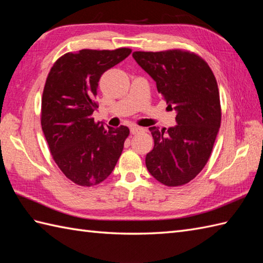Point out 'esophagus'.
Wrapping results in <instances>:
<instances>
[{
  "label": "esophagus",
  "instance_id": "obj_1",
  "mask_svg": "<svg viewBox=\"0 0 263 263\" xmlns=\"http://www.w3.org/2000/svg\"><path fill=\"white\" fill-rule=\"evenodd\" d=\"M140 132H143V128L142 127H139V126H136V125L131 126V133H132V135H138V133H140Z\"/></svg>",
  "mask_w": 263,
  "mask_h": 263
}]
</instances>
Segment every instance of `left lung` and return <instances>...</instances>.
I'll return each instance as SVG.
<instances>
[{"instance_id":"1","label":"left lung","mask_w":263,"mask_h":263,"mask_svg":"<svg viewBox=\"0 0 263 263\" xmlns=\"http://www.w3.org/2000/svg\"><path fill=\"white\" fill-rule=\"evenodd\" d=\"M133 59L153 78L176 111L175 127H149L154 149L146 166L166 186H181L192 181L208 163L221 122L216 78L205 61L193 52L168 49L133 52Z\"/></svg>"}]
</instances>
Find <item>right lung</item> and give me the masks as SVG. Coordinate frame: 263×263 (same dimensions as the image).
<instances>
[{
	"label": "right lung",
	"mask_w": 263,
	"mask_h": 263,
	"mask_svg": "<svg viewBox=\"0 0 263 263\" xmlns=\"http://www.w3.org/2000/svg\"><path fill=\"white\" fill-rule=\"evenodd\" d=\"M132 49H81L57 60L47 76L42 97L41 123L49 152L63 174L80 186L106 180L130 135L127 126L104 127L92 113L98 82L105 71Z\"/></svg>",
	"instance_id": "add662e5"
}]
</instances>
